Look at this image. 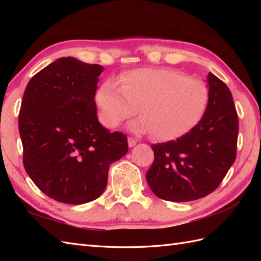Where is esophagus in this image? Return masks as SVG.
<instances>
[{
	"label": "esophagus",
	"mask_w": 261,
	"mask_h": 261,
	"mask_svg": "<svg viewBox=\"0 0 261 261\" xmlns=\"http://www.w3.org/2000/svg\"><path fill=\"white\" fill-rule=\"evenodd\" d=\"M137 142H138V140H137V139H135V138H132V137H129V138H127V145H129V147H130V148L135 147V146L137 145Z\"/></svg>",
	"instance_id": "34e87169"
}]
</instances>
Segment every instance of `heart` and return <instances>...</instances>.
Returning a JSON list of instances; mask_svg holds the SVG:
<instances>
[{
  "mask_svg": "<svg viewBox=\"0 0 261 261\" xmlns=\"http://www.w3.org/2000/svg\"><path fill=\"white\" fill-rule=\"evenodd\" d=\"M99 118L113 129L138 112L131 130L154 139H178L197 125L206 111L210 94L201 80L169 68H140L107 80L95 95Z\"/></svg>",
  "mask_w": 261,
  "mask_h": 261,
  "instance_id": "1",
  "label": "heart"
}]
</instances>
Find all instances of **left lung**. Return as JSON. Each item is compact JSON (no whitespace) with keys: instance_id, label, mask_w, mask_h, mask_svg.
I'll list each match as a JSON object with an SVG mask.
<instances>
[{"instance_id":"left-lung-1","label":"left lung","mask_w":261,"mask_h":261,"mask_svg":"<svg viewBox=\"0 0 261 261\" xmlns=\"http://www.w3.org/2000/svg\"><path fill=\"white\" fill-rule=\"evenodd\" d=\"M210 99L202 120L188 134L152 145L154 159L147 171L150 190L159 198L190 202L214 192L237 157L239 120L224 83L207 75Z\"/></svg>"}]
</instances>
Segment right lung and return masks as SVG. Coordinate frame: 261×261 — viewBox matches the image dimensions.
<instances>
[{"label": "right lung", "mask_w": 261, "mask_h": 261, "mask_svg": "<svg viewBox=\"0 0 261 261\" xmlns=\"http://www.w3.org/2000/svg\"><path fill=\"white\" fill-rule=\"evenodd\" d=\"M101 65L59 58L28 83L19 113L23 166L55 201L84 204L108 184L110 165L127 152L122 132L99 124L94 96Z\"/></svg>", "instance_id": "add662e5"}]
</instances>
